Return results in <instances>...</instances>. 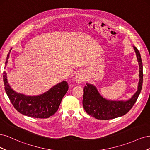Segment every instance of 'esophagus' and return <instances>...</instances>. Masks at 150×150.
<instances>
[{
	"mask_svg": "<svg viewBox=\"0 0 150 150\" xmlns=\"http://www.w3.org/2000/svg\"><path fill=\"white\" fill-rule=\"evenodd\" d=\"M85 79V75L83 71H79L75 74L74 80L77 83H81L83 82Z\"/></svg>",
	"mask_w": 150,
	"mask_h": 150,
	"instance_id": "obj_1",
	"label": "esophagus"
}]
</instances>
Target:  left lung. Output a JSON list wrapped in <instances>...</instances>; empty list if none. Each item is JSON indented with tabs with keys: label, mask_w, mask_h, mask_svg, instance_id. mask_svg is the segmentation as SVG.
Masks as SVG:
<instances>
[{
	"label": "left lung",
	"mask_w": 150,
	"mask_h": 150,
	"mask_svg": "<svg viewBox=\"0 0 150 150\" xmlns=\"http://www.w3.org/2000/svg\"><path fill=\"white\" fill-rule=\"evenodd\" d=\"M139 64V83L138 89L128 100L112 101L103 98L99 93L96 86L86 83L84 88L83 104L84 110L88 115L98 120H111L126 115L137 101L142 89L143 64L138 49L133 46Z\"/></svg>",
	"instance_id": "1"
}]
</instances>
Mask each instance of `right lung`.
<instances>
[{"mask_svg": "<svg viewBox=\"0 0 150 150\" xmlns=\"http://www.w3.org/2000/svg\"><path fill=\"white\" fill-rule=\"evenodd\" d=\"M11 50L12 48L7 56L6 65ZM3 79L6 94L16 110L25 116L35 118H47L55 114L69 88L66 81H62L43 94L28 96L15 91L11 87L5 71L3 72Z\"/></svg>", "mask_w": 150, "mask_h": 150, "instance_id": "obj_1", "label": "right lung"}]
</instances>
